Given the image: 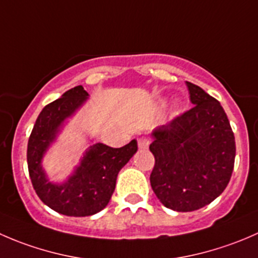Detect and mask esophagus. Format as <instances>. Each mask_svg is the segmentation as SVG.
Instances as JSON below:
<instances>
[{"mask_svg": "<svg viewBox=\"0 0 258 258\" xmlns=\"http://www.w3.org/2000/svg\"><path fill=\"white\" fill-rule=\"evenodd\" d=\"M151 144V139L147 136H142L139 139V148H141V150H145V148H147L148 146Z\"/></svg>", "mask_w": 258, "mask_h": 258, "instance_id": "34e87169", "label": "esophagus"}]
</instances>
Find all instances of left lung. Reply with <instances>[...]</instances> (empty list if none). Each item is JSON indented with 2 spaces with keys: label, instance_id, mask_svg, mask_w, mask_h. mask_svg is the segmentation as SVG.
<instances>
[{
  "label": "left lung",
  "instance_id": "obj_1",
  "mask_svg": "<svg viewBox=\"0 0 258 258\" xmlns=\"http://www.w3.org/2000/svg\"><path fill=\"white\" fill-rule=\"evenodd\" d=\"M191 110L152 134L150 182L161 204L178 212L205 207L227 187L236 142L225 110L201 87L186 82Z\"/></svg>",
  "mask_w": 258,
  "mask_h": 258
}]
</instances>
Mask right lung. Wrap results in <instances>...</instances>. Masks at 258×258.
<instances>
[{
	"instance_id": "obj_1",
	"label": "right lung",
	"mask_w": 258,
	"mask_h": 258,
	"mask_svg": "<svg viewBox=\"0 0 258 258\" xmlns=\"http://www.w3.org/2000/svg\"><path fill=\"white\" fill-rule=\"evenodd\" d=\"M87 97L88 93L82 86H76L66 91L61 98L45 106L36 119L27 145L28 173L37 196L49 209L74 217L95 215L107 206L119 170L137 151L136 140L119 148L96 144L86 152L69 181L62 184L47 181L41 160L64 119Z\"/></svg>"
}]
</instances>
